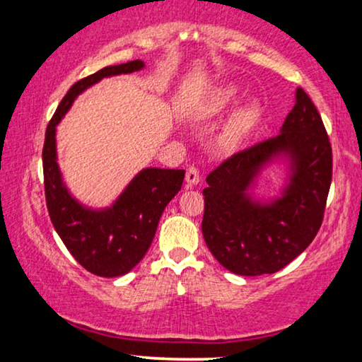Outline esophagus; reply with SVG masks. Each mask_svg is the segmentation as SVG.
Instances as JSON below:
<instances>
[{"label": "esophagus", "mask_w": 362, "mask_h": 362, "mask_svg": "<svg viewBox=\"0 0 362 362\" xmlns=\"http://www.w3.org/2000/svg\"><path fill=\"white\" fill-rule=\"evenodd\" d=\"M199 181H201V176H199V171H197V168H194V166L187 168V171H186V186L187 187H194Z\"/></svg>", "instance_id": "34e87169"}]
</instances>
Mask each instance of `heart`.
<instances>
[{
  "mask_svg": "<svg viewBox=\"0 0 362 362\" xmlns=\"http://www.w3.org/2000/svg\"><path fill=\"white\" fill-rule=\"evenodd\" d=\"M240 95L242 92L237 86L224 87L217 93L214 100L209 103V107L204 112V117H219L222 113L229 112L240 100ZM257 120H259V107H257V103L249 102L240 108H237V112H234V115L229 118V122L226 123L224 130L221 133V145L224 148H235L237 145H240L242 140L254 128Z\"/></svg>",
  "mask_w": 362,
  "mask_h": 362,
  "instance_id": "b5f03b06",
  "label": "heart"
}]
</instances>
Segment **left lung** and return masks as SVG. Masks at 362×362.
Masks as SVG:
<instances>
[{"instance_id":"obj_1","label":"left lung","mask_w":362,"mask_h":362,"mask_svg":"<svg viewBox=\"0 0 362 362\" xmlns=\"http://www.w3.org/2000/svg\"><path fill=\"white\" fill-rule=\"evenodd\" d=\"M281 162L277 194H255L261 173ZM333 175L323 120L303 88L280 133L226 160L206 177L202 235L216 260L232 274H275L318 234Z\"/></svg>"}]
</instances>
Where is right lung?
Returning <instances> with one entry per match:
<instances>
[{
  "label": "right lung",
  "mask_w": 362,
  "mask_h": 362,
  "mask_svg": "<svg viewBox=\"0 0 362 362\" xmlns=\"http://www.w3.org/2000/svg\"><path fill=\"white\" fill-rule=\"evenodd\" d=\"M141 69H145V62L136 59L120 66L103 67L74 83L49 122L42 148L44 189L54 229L83 269L105 279L128 274L145 257L163 211L181 191L186 171L143 168L110 206L88 207L71 194L62 180L56 132L74 100L88 87L105 77Z\"/></svg>",
  "instance_id": "add662e5"
}]
</instances>
